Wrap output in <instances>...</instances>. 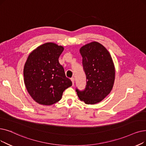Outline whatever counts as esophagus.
<instances>
[{
    "label": "esophagus",
    "instance_id": "1",
    "mask_svg": "<svg viewBox=\"0 0 146 146\" xmlns=\"http://www.w3.org/2000/svg\"><path fill=\"white\" fill-rule=\"evenodd\" d=\"M71 80L72 82V84H73V86L74 85V79L73 78H71Z\"/></svg>",
    "mask_w": 146,
    "mask_h": 146
}]
</instances>
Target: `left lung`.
Returning a JSON list of instances; mask_svg holds the SVG:
<instances>
[{
	"label": "left lung",
	"instance_id": "obj_1",
	"mask_svg": "<svg viewBox=\"0 0 146 146\" xmlns=\"http://www.w3.org/2000/svg\"><path fill=\"white\" fill-rule=\"evenodd\" d=\"M80 53L87 80L84 91H76L85 104H95L111 92L115 79V65L109 52L97 42L82 46Z\"/></svg>",
	"mask_w": 146,
	"mask_h": 146
}]
</instances>
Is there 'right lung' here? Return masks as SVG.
<instances>
[{
  "label": "right lung",
  "instance_id": "right-lung-1",
  "mask_svg": "<svg viewBox=\"0 0 146 146\" xmlns=\"http://www.w3.org/2000/svg\"><path fill=\"white\" fill-rule=\"evenodd\" d=\"M64 48L48 42L31 52L24 67L27 90L36 102L50 106L59 101L66 89L72 85L58 61Z\"/></svg>",
  "mask_w": 146,
  "mask_h": 146
}]
</instances>
